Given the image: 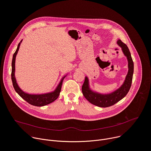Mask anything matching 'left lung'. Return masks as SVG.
<instances>
[{
  "instance_id": "obj_1",
  "label": "left lung",
  "mask_w": 151,
  "mask_h": 151,
  "mask_svg": "<svg viewBox=\"0 0 151 151\" xmlns=\"http://www.w3.org/2000/svg\"><path fill=\"white\" fill-rule=\"evenodd\" d=\"M117 44L121 47L122 52L127 57L128 63V72L121 87L112 93L101 94L94 92L90 88L88 79L87 76L85 77L82 85V91L83 96L91 104L99 107H106L115 104L127 94L131 87L134 72V63L131 56V53L126 44L120 39L118 40Z\"/></svg>"
}]
</instances>
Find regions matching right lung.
<instances>
[{"label": "right lung", "instance_id": "1", "mask_svg": "<svg viewBox=\"0 0 151 151\" xmlns=\"http://www.w3.org/2000/svg\"><path fill=\"white\" fill-rule=\"evenodd\" d=\"M22 42V40H21V42L19 43L17 48L15 52V53L13 55L12 57V72H11V79L12 81V84H13V87L14 88V90L15 91L19 94V96L23 98L24 100H26L27 102H28L29 104L35 106H45L47 104H48L54 101H55L59 96L60 93L61 91V85L63 83V81L65 78V76H64L60 82L59 83L58 85L55 88V90L49 93H46V94H29L28 93H24L21 90L19 87H18V85L17 83L16 79L15 77V57L16 55L18 53L20 44L21 42Z\"/></svg>", "mask_w": 151, "mask_h": 151}]
</instances>
